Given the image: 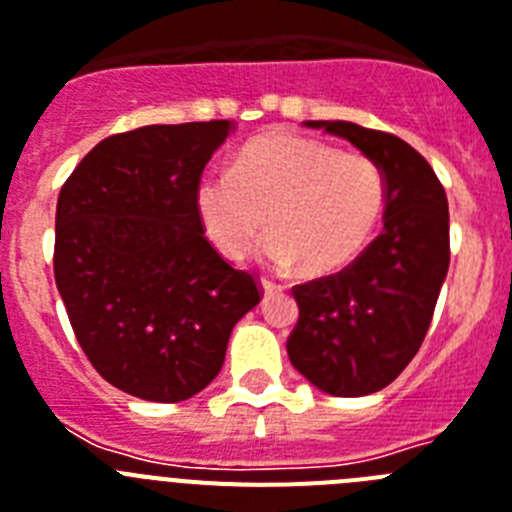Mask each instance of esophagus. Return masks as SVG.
<instances>
[{"mask_svg":"<svg viewBox=\"0 0 512 512\" xmlns=\"http://www.w3.org/2000/svg\"><path fill=\"white\" fill-rule=\"evenodd\" d=\"M283 286H278L275 281H270V278H262V293H265V299L268 296H275V293H281Z\"/></svg>","mask_w":512,"mask_h":512,"instance_id":"obj_1","label":"esophagus"}]
</instances>
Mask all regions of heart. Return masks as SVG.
I'll return each instance as SVG.
<instances>
[{"label":"heart","mask_w":512,"mask_h":512,"mask_svg":"<svg viewBox=\"0 0 512 512\" xmlns=\"http://www.w3.org/2000/svg\"><path fill=\"white\" fill-rule=\"evenodd\" d=\"M386 206V177L363 151L304 133H270L242 149L231 170L206 172L195 208L206 237L229 260L275 231L265 257L306 273L348 268L371 242Z\"/></svg>","instance_id":"b5f03b06"}]
</instances>
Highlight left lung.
<instances>
[{
    "instance_id": "obj_1",
    "label": "left lung",
    "mask_w": 512,
    "mask_h": 512,
    "mask_svg": "<svg viewBox=\"0 0 512 512\" xmlns=\"http://www.w3.org/2000/svg\"><path fill=\"white\" fill-rule=\"evenodd\" d=\"M358 146L386 177L384 231L340 273L293 286L299 322L293 368L335 397L384 389L428 335L451 262L448 201L420 151L394 133L348 121H309Z\"/></svg>"
}]
</instances>
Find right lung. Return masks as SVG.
Here are the masks:
<instances>
[{"label":"right lung","mask_w":512,"mask_h":512,"mask_svg":"<svg viewBox=\"0 0 512 512\" xmlns=\"http://www.w3.org/2000/svg\"><path fill=\"white\" fill-rule=\"evenodd\" d=\"M229 121L102 139L61 185L53 275L84 355L108 384L182 402L224 366L262 286L203 237L195 188Z\"/></svg>","instance_id":"add662e5"}]
</instances>
